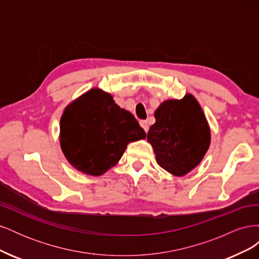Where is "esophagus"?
Listing matches in <instances>:
<instances>
[{
	"label": "esophagus",
	"mask_w": 259,
	"mask_h": 259,
	"mask_svg": "<svg viewBox=\"0 0 259 259\" xmlns=\"http://www.w3.org/2000/svg\"><path fill=\"white\" fill-rule=\"evenodd\" d=\"M139 124H140V126H142V127L145 130V132L147 133V132H148V130H149L148 122H147V121H145V120H142V121L139 122Z\"/></svg>",
	"instance_id": "34e87169"
}]
</instances>
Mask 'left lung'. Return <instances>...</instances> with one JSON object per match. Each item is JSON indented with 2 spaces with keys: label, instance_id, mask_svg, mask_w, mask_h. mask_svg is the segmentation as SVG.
Wrapping results in <instances>:
<instances>
[{
  "label": "left lung",
  "instance_id": "left-lung-1",
  "mask_svg": "<svg viewBox=\"0 0 259 259\" xmlns=\"http://www.w3.org/2000/svg\"><path fill=\"white\" fill-rule=\"evenodd\" d=\"M155 123L147 134L159 165L175 176L189 173L204 158L210 131L199 103L191 94L169 99L154 112Z\"/></svg>",
  "mask_w": 259,
  "mask_h": 259
}]
</instances>
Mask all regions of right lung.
Listing matches in <instances>:
<instances>
[{"label":"right lung","instance_id":"obj_1","mask_svg":"<svg viewBox=\"0 0 259 259\" xmlns=\"http://www.w3.org/2000/svg\"><path fill=\"white\" fill-rule=\"evenodd\" d=\"M144 138L146 133L134 115L99 89L72 101L60 119L59 142L66 159L92 176L105 174L120 161L131 142Z\"/></svg>","mask_w":259,"mask_h":259}]
</instances>
